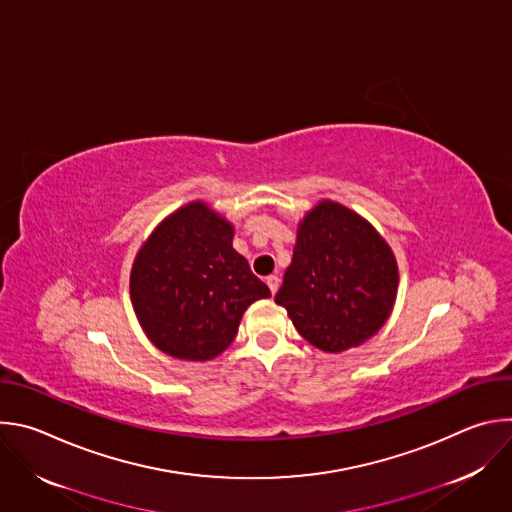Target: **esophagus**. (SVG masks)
<instances>
[{"label": "esophagus", "mask_w": 512, "mask_h": 512, "mask_svg": "<svg viewBox=\"0 0 512 512\" xmlns=\"http://www.w3.org/2000/svg\"><path fill=\"white\" fill-rule=\"evenodd\" d=\"M267 285H269V289H271V294L275 296V291L279 289V277L277 275H267Z\"/></svg>", "instance_id": "34e87169"}]
</instances>
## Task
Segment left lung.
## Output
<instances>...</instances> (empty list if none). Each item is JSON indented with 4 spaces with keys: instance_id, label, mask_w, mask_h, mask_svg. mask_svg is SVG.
<instances>
[{
    "instance_id": "8db88e82",
    "label": "left lung",
    "mask_w": 512,
    "mask_h": 512,
    "mask_svg": "<svg viewBox=\"0 0 512 512\" xmlns=\"http://www.w3.org/2000/svg\"><path fill=\"white\" fill-rule=\"evenodd\" d=\"M397 283V263L381 235L356 212L326 200L300 225L275 302L310 344L342 352L387 322Z\"/></svg>"
}]
</instances>
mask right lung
Returning <instances> with one entry per match:
<instances>
[{"mask_svg":"<svg viewBox=\"0 0 512 512\" xmlns=\"http://www.w3.org/2000/svg\"><path fill=\"white\" fill-rule=\"evenodd\" d=\"M129 287L143 332L184 360H210L227 350L245 310L271 296L233 249L231 223L202 202L176 210L145 241Z\"/></svg>","mask_w":512,"mask_h":512,"instance_id":"obj_1","label":"right lung"}]
</instances>
